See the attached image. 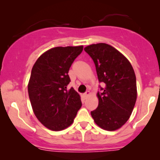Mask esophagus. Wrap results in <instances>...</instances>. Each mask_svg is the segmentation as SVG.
Wrapping results in <instances>:
<instances>
[{"label":"esophagus","mask_w":160,"mask_h":160,"mask_svg":"<svg viewBox=\"0 0 160 160\" xmlns=\"http://www.w3.org/2000/svg\"><path fill=\"white\" fill-rule=\"evenodd\" d=\"M90 92L89 91V90H87V91H86V93H84V96L86 97H86H88V96H89V95H90Z\"/></svg>","instance_id":"34e87169"}]
</instances>
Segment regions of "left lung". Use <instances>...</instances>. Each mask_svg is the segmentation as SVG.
Returning <instances> with one entry per match:
<instances>
[{
  "mask_svg": "<svg viewBox=\"0 0 160 160\" xmlns=\"http://www.w3.org/2000/svg\"><path fill=\"white\" fill-rule=\"evenodd\" d=\"M85 51L96 67L99 86L98 106L91 116L99 127L108 131L120 128L128 121L137 101V79L127 58L106 43L87 46Z\"/></svg>",
  "mask_w": 160,
  "mask_h": 160,
  "instance_id": "obj_1",
  "label": "left lung"
}]
</instances>
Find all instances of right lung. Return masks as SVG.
Returning a JSON list of instances; mask_svg holds the SVG:
<instances>
[{
  "instance_id": "right-lung-1",
  "label": "right lung",
  "mask_w": 160,
  "mask_h": 160,
  "mask_svg": "<svg viewBox=\"0 0 160 160\" xmlns=\"http://www.w3.org/2000/svg\"><path fill=\"white\" fill-rule=\"evenodd\" d=\"M82 50V46L51 48L32 67L28 86L29 99L37 119L49 129L67 128L81 108L78 93L67 87L70 67Z\"/></svg>"
}]
</instances>
